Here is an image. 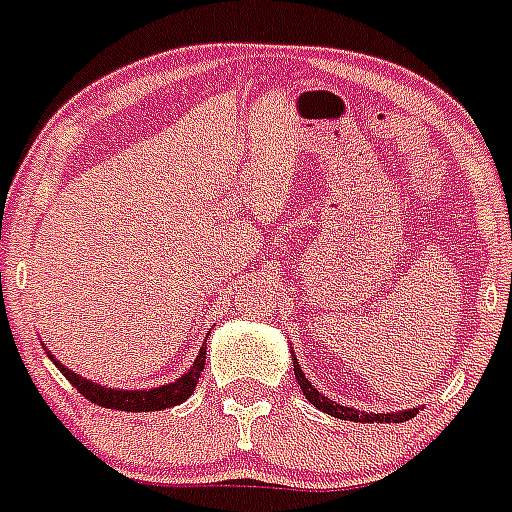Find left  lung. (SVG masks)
Listing matches in <instances>:
<instances>
[{"instance_id":"obj_1","label":"left lung","mask_w":512,"mask_h":512,"mask_svg":"<svg viewBox=\"0 0 512 512\" xmlns=\"http://www.w3.org/2000/svg\"><path fill=\"white\" fill-rule=\"evenodd\" d=\"M292 366H295V379L300 384L302 395L315 405L318 410L323 413L333 415V418H341V420H354V423H405V420L415 418L420 408H410V410H397V413H364V410H356V408H348V405H341V402H333L330 397H325L323 392H318V387L305 377L302 372L300 361H297L295 351H292Z\"/></svg>"}]
</instances>
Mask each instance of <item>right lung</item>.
I'll return each instance as SVG.
<instances>
[{
	"mask_svg": "<svg viewBox=\"0 0 512 512\" xmlns=\"http://www.w3.org/2000/svg\"><path fill=\"white\" fill-rule=\"evenodd\" d=\"M45 354L51 356L53 364L58 366V372L69 379L76 390L87 397L89 402H94V405H102V408H110V410H125V413H151V410H166V408H174V405H182V402L192 395L197 382H200L202 369H205L207 346L200 348V354H197L194 364L189 366V372H184L182 377L174 379V382L169 384L151 387V390H115V387L92 382V379L81 377V374L66 369V366H63L61 361L48 351V348H45Z\"/></svg>",
	"mask_w": 512,
	"mask_h": 512,
	"instance_id": "obj_1",
	"label": "right lung"
}]
</instances>
